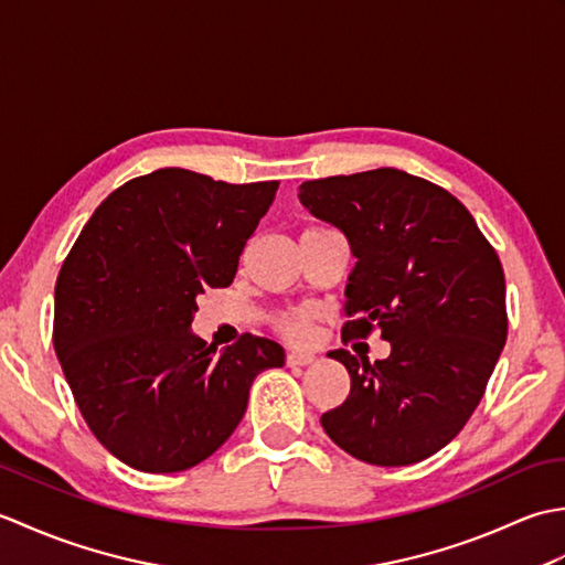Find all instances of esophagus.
I'll return each instance as SVG.
<instances>
[{
	"mask_svg": "<svg viewBox=\"0 0 565 565\" xmlns=\"http://www.w3.org/2000/svg\"><path fill=\"white\" fill-rule=\"evenodd\" d=\"M313 362H316V354H310V352H289V354H286V364H289V366H308Z\"/></svg>",
	"mask_w": 565,
	"mask_h": 565,
	"instance_id": "1",
	"label": "esophagus"
}]
</instances>
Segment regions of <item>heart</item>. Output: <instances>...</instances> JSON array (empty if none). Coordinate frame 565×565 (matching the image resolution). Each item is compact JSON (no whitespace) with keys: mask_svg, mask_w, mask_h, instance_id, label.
Masks as SVG:
<instances>
[{"mask_svg":"<svg viewBox=\"0 0 565 565\" xmlns=\"http://www.w3.org/2000/svg\"><path fill=\"white\" fill-rule=\"evenodd\" d=\"M276 328L291 340H306L310 334V316L308 313H286L276 318Z\"/></svg>","mask_w":565,"mask_h":565,"instance_id":"obj_1","label":"heart"}]
</instances>
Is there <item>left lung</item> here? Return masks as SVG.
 Instances as JSON below:
<instances>
[{
	"instance_id": "left-lung-1",
	"label": "left lung",
	"mask_w": 565,
	"mask_h": 565,
	"mask_svg": "<svg viewBox=\"0 0 565 565\" xmlns=\"http://www.w3.org/2000/svg\"><path fill=\"white\" fill-rule=\"evenodd\" d=\"M316 218L350 239L342 340L381 330L391 356L347 350L352 391L320 417L354 459L411 466L459 435L508 340L505 274L473 215L447 189L393 167L298 186Z\"/></svg>"
}]
</instances>
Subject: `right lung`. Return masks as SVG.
Instances as JSON below:
<instances>
[{
  "mask_svg": "<svg viewBox=\"0 0 565 565\" xmlns=\"http://www.w3.org/2000/svg\"><path fill=\"white\" fill-rule=\"evenodd\" d=\"M279 182H213L179 167L102 201L55 284L53 344L106 449L146 473L201 463L233 435L281 344L243 332L215 352L191 332L196 296L225 289Z\"/></svg>",
  "mask_w": 565,
  "mask_h": 565,
  "instance_id": "1",
  "label": "right lung"
}]
</instances>
